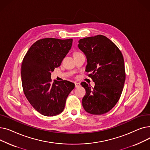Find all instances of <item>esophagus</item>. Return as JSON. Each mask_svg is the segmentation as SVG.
I'll use <instances>...</instances> for the list:
<instances>
[{"label": "esophagus", "instance_id": "esophagus-1", "mask_svg": "<svg viewBox=\"0 0 150 150\" xmlns=\"http://www.w3.org/2000/svg\"><path fill=\"white\" fill-rule=\"evenodd\" d=\"M75 88H78L80 86V84L79 83H75Z\"/></svg>", "mask_w": 150, "mask_h": 150}]
</instances>
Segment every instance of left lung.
I'll use <instances>...</instances> for the list:
<instances>
[{
	"instance_id": "obj_1",
	"label": "left lung",
	"mask_w": 150,
	"mask_h": 150,
	"mask_svg": "<svg viewBox=\"0 0 150 150\" xmlns=\"http://www.w3.org/2000/svg\"><path fill=\"white\" fill-rule=\"evenodd\" d=\"M78 43L87 59L86 71L95 83L92 89L86 82L81 83L86 90L83 106L91 114H105L116 105L123 91L126 75L122 53L103 35L81 39Z\"/></svg>"
}]
</instances>
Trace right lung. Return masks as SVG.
I'll use <instances>...</instances> for the list:
<instances>
[{
  "mask_svg": "<svg viewBox=\"0 0 150 150\" xmlns=\"http://www.w3.org/2000/svg\"><path fill=\"white\" fill-rule=\"evenodd\" d=\"M72 39L44 38L35 42L27 52L21 66L25 96L31 105L45 116H54L64 109L75 84L66 80L52 83L51 73L61 65L72 45Z\"/></svg>",
  "mask_w": 150,
  "mask_h": 150,
  "instance_id": "obj_1",
  "label": "right lung"
}]
</instances>
